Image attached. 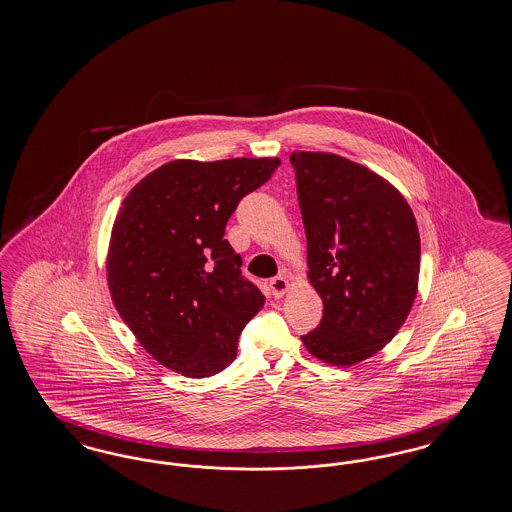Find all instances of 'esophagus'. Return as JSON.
Listing matches in <instances>:
<instances>
[{"label":"esophagus","mask_w":512,"mask_h":512,"mask_svg":"<svg viewBox=\"0 0 512 512\" xmlns=\"http://www.w3.org/2000/svg\"><path fill=\"white\" fill-rule=\"evenodd\" d=\"M268 287H270L274 299H282L286 295L287 289H289V282H287L286 276H276L268 282Z\"/></svg>","instance_id":"obj_1"}]
</instances>
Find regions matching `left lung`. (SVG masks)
Instances as JSON below:
<instances>
[{
	"label": "left lung",
	"mask_w": 512,
	"mask_h": 512,
	"mask_svg": "<svg viewBox=\"0 0 512 512\" xmlns=\"http://www.w3.org/2000/svg\"><path fill=\"white\" fill-rule=\"evenodd\" d=\"M307 234L308 282L324 303L301 337L312 356L348 368L404 326L419 282L421 242L406 198L368 167L329 152H293Z\"/></svg>",
	"instance_id": "8db88e82"
}]
</instances>
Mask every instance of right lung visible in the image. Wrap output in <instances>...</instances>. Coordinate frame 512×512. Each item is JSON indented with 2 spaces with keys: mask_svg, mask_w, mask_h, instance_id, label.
<instances>
[{
  "mask_svg": "<svg viewBox=\"0 0 512 512\" xmlns=\"http://www.w3.org/2000/svg\"><path fill=\"white\" fill-rule=\"evenodd\" d=\"M278 165V158L173 160L125 196L108 246V287L127 328L165 368L200 379L236 358L265 295L242 276L226 221Z\"/></svg>",
  "mask_w": 512,
  "mask_h": 512,
  "instance_id": "add662e5",
  "label": "right lung"
}]
</instances>
